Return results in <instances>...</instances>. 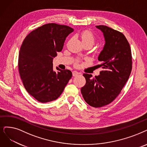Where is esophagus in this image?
Masks as SVG:
<instances>
[{"instance_id":"1","label":"esophagus","mask_w":147,"mask_h":147,"mask_svg":"<svg viewBox=\"0 0 147 147\" xmlns=\"http://www.w3.org/2000/svg\"><path fill=\"white\" fill-rule=\"evenodd\" d=\"M80 74L77 72V71H75V70H74V71L72 72V75L74 76V77H77V76H78Z\"/></svg>"}]
</instances>
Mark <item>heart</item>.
Here are the masks:
<instances>
[{
	"label": "heart",
	"mask_w": 147,
	"mask_h": 147,
	"mask_svg": "<svg viewBox=\"0 0 147 147\" xmlns=\"http://www.w3.org/2000/svg\"><path fill=\"white\" fill-rule=\"evenodd\" d=\"M81 38L82 42L83 44L85 43H89L93 45L95 42V37L94 35L89 31H84L82 32L81 34ZM78 61L76 63V64H77Z\"/></svg>",
	"instance_id": "b5f03b06"
}]
</instances>
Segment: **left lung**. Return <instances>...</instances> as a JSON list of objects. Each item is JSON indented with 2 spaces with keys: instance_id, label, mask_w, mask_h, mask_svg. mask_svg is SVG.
Wrapping results in <instances>:
<instances>
[{
  "instance_id": "1",
  "label": "left lung",
  "mask_w": 147,
  "mask_h": 147,
  "mask_svg": "<svg viewBox=\"0 0 147 147\" xmlns=\"http://www.w3.org/2000/svg\"><path fill=\"white\" fill-rule=\"evenodd\" d=\"M97 28L103 32L105 43L98 57L103 70L98 76L84 74L86 84L81 92L90 106L101 107L111 103L119 95L132 69L130 44L122 32L104 25Z\"/></svg>"
}]
</instances>
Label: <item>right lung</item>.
Wrapping results in <instances>:
<instances>
[{"label": "right lung", "instance_id": "add662e5", "mask_svg": "<svg viewBox=\"0 0 147 147\" xmlns=\"http://www.w3.org/2000/svg\"><path fill=\"white\" fill-rule=\"evenodd\" d=\"M73 31L66 25L48 23L31 31L21 45L18 60L20 78L27 92L40 102L57 99L72 78L69 70L57 67V72H54L52 60Z\"/></svg>", "mask_w": 147, "mask_h": 147}]
</instances>
